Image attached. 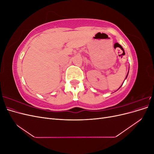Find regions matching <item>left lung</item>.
<instances>
[{"label":"left lung","mask_w":154,"mask_h":154,"mask_svg":"<svg viewBox=\"0 0 154 154\" xmlns=\"http://www.w3.org/2000/svg\"><path fill=\"white\" fill-rule=\"evenodd\" d=\"M127 76H128V74H127V76H126V78H127Z\"/></svg>","instance_id":"1"}]
</instances>
